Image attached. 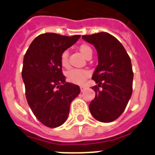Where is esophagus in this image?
I'll return each mask as SVG.
<instances>
[{
  "mask_svg": "<svg viewBox=\"0 0 155 155\" xmlns=\"http://www.w3.org/2000/svg\"><path fill=\"white\" fill-rule=\"evenodd\" d=\"M80 88H81V91H84V90H85V88H86V87L85 86H80Z\"/></svg>",
  "mask_w": 155,
  "mask_h": 155,
  "instance_id": "34e87169",
  "label": "esophagus"
}]
</instances>
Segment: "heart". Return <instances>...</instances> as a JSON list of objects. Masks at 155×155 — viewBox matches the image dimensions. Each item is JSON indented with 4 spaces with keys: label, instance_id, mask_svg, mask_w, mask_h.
<instances>
[{
    "label": "heart",
    "instance_id": "b5f03b06",
    "mask_svg": "<svg viewBox=\"0 0 155 155\" xmlns=\"http://www.w3.org/2000/svg\"><path fill=\"white\" fill-rule=\"evenodd\" d=\"M81 53L84 56L87 57L89 53H92L91 47L87 45H81L79 48ZM61 64L64 68H67L69 65L68 61V51L64 50L61 55ZM89 71L87 70L83 69H71L67 72L66 76L69 81L72 82L74 84H83L85 82L86 79L89 76Z\"/></svg>",
    "mask_w": 155,
    "mask_h": 155
}]
</instances>
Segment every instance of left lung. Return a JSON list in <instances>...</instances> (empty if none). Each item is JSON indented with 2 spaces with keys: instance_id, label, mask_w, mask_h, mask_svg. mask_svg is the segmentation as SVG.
I'll return each mask as SVG.
<instances>
[{
  "instance_id": "obj_1",
  "label": "left lung",
  "mask_w": 155,
  "mask_h": 155,
  "mask_svg": "<svg viewBox=\"0 0 155 155\" xmlns=\"http://www.w3.org/2000/svg\"><path fill=\"white\" fill-rule=\"evenodd\" d=\"M82 39L94 45L98 57L92 76L98 84L91 87L95 97L89 110L95 120L110 123L124 113L132 94L134 73L130 58L121 42L107 32L82 35Z\"/></svg>"
}]
</instances>
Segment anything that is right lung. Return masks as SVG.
Here are the masks:
<instances>
[{
    "label": "right lung",
    "instance_id": "obj_1",
    "mask_svg": "<svg viewBox=\"0 0 155 155\" xmlns=\"http://www.w3.org/2000/svg\"><path fill=\"white\" fill-rule=\"evenodd\" d=\"M80 37L41 34L25 54L21 76L27 102L37 120L46 127L55 128L64 124L71 102L81 91L78 85L66 82L61 64V53Z\"/></svg>",
    "mask_w": 155,
    "mask_h": 155
}]
</instances>
